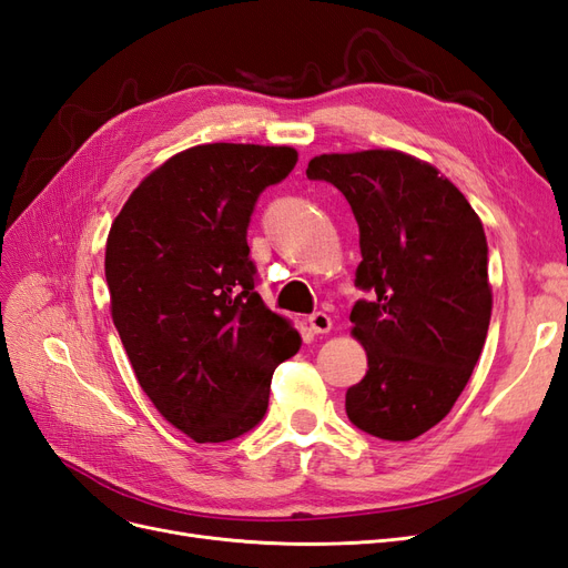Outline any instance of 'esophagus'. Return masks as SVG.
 Returning a JSON list of instances; mask_svg holds the SVG:
<instances>
[{"label": "esophagus", "mask_w": 568, "mask_h": 568, "mask_svg": "<svg viewBox=\"0 0 568 568\" xmlns=\"http://www.w3.org/2000/svg\"><path fill=\"white\" fill-rule=\"evenodd\" d=\"M307 324H311V329L315 334H326L332 329V317L326 313H313L311 317H307Z\"/></svg>", "instance_id": "obj_1"}]
</instances>
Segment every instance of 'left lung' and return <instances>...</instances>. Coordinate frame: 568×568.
I'll use <instances>...</instances> for the list:
<instances>
[{
  "instance_id": "1",
  "label": "left lung",
  "mask_w": 568,
  "mask_h": 568,
  "mask_svg": "<svg viewBox=\"0 0 568 568\" xmlns=\"http://www.w3.org/2000/svg\"><path fill=\"white\" fill-rule=\"evenodd\" d=\"M351 203L363 263L353 334L367 374L346 390L348 419L369 436L412 440L453 409L490 324L488 244L459 189L400 151L324 153L305 170Z\"/></svg>"
}]
</instances>
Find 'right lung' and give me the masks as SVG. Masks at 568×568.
Returning <instances> with one entry per match:
<instances>
[{
    "label": "right lung",
    "mask_w": 568,
    "mask_h": 568,
    "mask_svg": "<svg viewBox=\"0 0 568 568\" xmlns=\"http://www.w3.org/2000/svg\"><path fill=\"white\" fill-rule=\"evenodd\" d=\"M298 161L291 146L201 144L134 189L106 242L111 315L136 382L196 443L263 422L301 336L257 296L248 222Z\"/></svg>",
    "instance_id": "1"
}]
</instances>
